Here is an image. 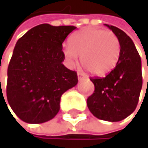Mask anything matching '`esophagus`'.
I'll return each mask as SVG.
<instances>
[{"mask_svg": "<svg viewBox=\"0 0 148 148\" xmlns=\"http://www.w3.org/2000/svg\"><path fill=\"white\" fill-rule=\"evenodd\" d=\"M77 75H78V79H79L80 81L82 80V79L85 77V75H83V73H77Z\"/></svg>", "mask_w": 148, "mask_h": 148, "instance_id": "1", "label": "esophagus"}]
</instances>
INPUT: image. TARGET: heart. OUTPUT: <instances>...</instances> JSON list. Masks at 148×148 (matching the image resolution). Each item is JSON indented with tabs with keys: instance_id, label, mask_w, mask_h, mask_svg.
Returning <instances> with one entry per match:
<instances>
[{
	"instance_id": "heart-1",
	"label": "heart",
	"mask_w": 148,
	"mask_h": 148,
	"mask_svg": "<svg viewBox=\"0 0 148 148\" xmlns=\"http://www.w3.org/2000/svg\"><path fill=\"white\" fill-rule=\"evenodd\" d=\"M70 42L63 46L68 63L75 65L81 56L82 65L94 75L102 76L110 73L120 58V42L111 31L88 27L75 33Z\"/></svg>"
}]
</instances>
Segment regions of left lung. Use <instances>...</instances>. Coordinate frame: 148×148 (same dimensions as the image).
<instances>
[{
  "label": "left lung",
  "instance_id": "1",
  "mask_svg": "<svg viewBox=\"0 0 148 148\" xmlns=\"http://www.w3.org/2000/svg\"><path fill=\"white\" fill-rule=\"evenodd\" d=\"M117 36L121 46L115 67L106 77H91L95 90L87 99L91 114L104 121H122L136 109L142 88L141 58L123 30L105 24Z\"/></svg>",
  "mask_w": 148,
  "mask_h": 148
}]
</instances>
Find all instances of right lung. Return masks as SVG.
<instances>
[{"label":"right lung","mask_w":148,"mask_h":148,"mask_svg":"<svg viewBox=\"0 0 148 148\" xmlns=\"http://www.w3.org/2000/svg\"><path fill=\"white\" fill-rule=\"evenodd\" d=\"M75 28L42 24L16 43L8 66L6 93L11 109L22 121L51 120L59 111L62 94L77 84L76 72L62 64V43Z\"/></svg>","instance_id":"obj_1"}]
</instances>
